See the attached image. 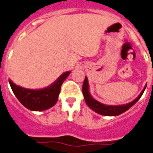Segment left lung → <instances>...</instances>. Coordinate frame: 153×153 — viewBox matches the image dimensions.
Listing matches in <instances>:
<instances>
[{"label":"left lung","mask_w":153,"mask_h":153,"mask_svg":"<svg viewBox=\"0 0 153 153\" xmlns=\"http://www.w3.org/2000/svg\"><path fill=\"white\" fill-rule=\"evenodd\" d=\"M146 86L147 85H145L143 90L141 91V93H140V95L135 100H133L131 102L128 103V104L118 105H105V104H102L100 101H98L96 99H94L93 97V96L91 95V93H90L89 84H88V80L87 76H85V81H84V84H83L82 92L84 97H85V102H86L87 105L91 109L93 110L94 112H96L98 114L103 115V116H106V117H116V116H118V115L124 113L127 110L129 109L132 105H134L140 100V98L141 97V96L143 95L144 90L146 88Z\"/></svg>","instance_id":"left-lung-1"}]
</instances>
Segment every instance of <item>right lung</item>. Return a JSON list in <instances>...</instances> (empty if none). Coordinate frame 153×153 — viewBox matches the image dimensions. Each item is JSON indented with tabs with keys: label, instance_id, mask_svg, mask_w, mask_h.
Returning a JSON list of instances; mask_svg holds the SVG:
<instances>
[{
	"label": "right lung",
	"instance_id": "1",
	"mask_svg": "<svg viewBox=\"0 0 153 153\" xmlns=\"http://www.w3.org/2000/svg\"><path fill=\"white\" fill-rule=\"evenodd\" d=\"M71 71L62 73L50 85L43 88L31 89L14 84L10 79L9 85L14 95L28 109L31 111H45L56 105L60 94L61 85L70 74Z\"/></svg>",
	"mask_w": 153,
	"mask_h": 153
}]
</instances>
